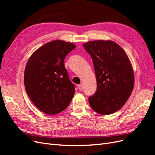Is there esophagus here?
I'll use <instances>...</instances> for the list:
<instances>
[{"label": "esophagus", "mask_w": 155, "mask_h": 155, "mask_svg": "<svg viewBox=\"0 0 155 155\" xmlns=\"http://www.w3.org/2000/svg\"><path fill=\"white\" fill-rule=\"evenodd\" d=\"M78 89L79 91H82L83 88V86L82 84H79V85H78Z\"/></svg>", "instance_id": "esophagus-1"}]
</instances>
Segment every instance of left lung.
Here are the masks:
<instances>
[{"label":"left lung","instance_id":"1","mask_svg":"<svg viewBox=\"0 0 155 155\" xmlns=\"http://www.w3.org/2000/svg\"><path fill=\"white\" fill-rule=\"evenodd\" d=\"M83 46L92 59L97 81L89 104L98 114L114 113L125 105L134 88V72L128 56L110 40L89 41Z\"/></svg>","mask_w":155,"mask_h":155}]
</instances>
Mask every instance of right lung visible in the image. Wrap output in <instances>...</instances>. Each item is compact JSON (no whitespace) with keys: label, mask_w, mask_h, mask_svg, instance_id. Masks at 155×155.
I'll return each instance as SVG.
<instances>
[{"label":"right lung","mask_w":155,"mask_h":155,"mask_svg":"<svg viewBox=\"0 0 155 155\" xmlns=\"http://www.w3.org/2000/svg\"><path fill=\"white\" fill-rule=\"evenodd\" d=\"M76 46L55 40L43 45L31 54L24 74L26 91L37 109L54 115L69 105L75 94L64 60Z\"/></svg>","instance_id":"obj_1"}]
</instances>
